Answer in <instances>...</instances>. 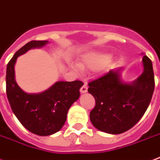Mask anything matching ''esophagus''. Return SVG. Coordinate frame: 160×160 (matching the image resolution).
Masks as SVG:
<instances>
[{"mask_svg":"<svg viewBox=\"0 0 160 160\" xmlns=\"http://www.w3.org/2000/svg\"><path fill=\"white\" fill-rule=\"evenodd\" d=\"M87 89H88V87H87V85H84L82 86V87L80 88V93H82V94L86 93V92H87Z\"/></svg>","mask_w":160,"mask_h":160,"instance_id":"obj_1","label":"esophagus"}]
</instances>
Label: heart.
Wrapping results in <instances>:
<instances>
[{
    "label": "heart",
    "mask_w": 160,
    "mask_h": 160,
    "mask_svg": "<svg viewBox=\"0 0 160 160\" xmlns=\"http://www.w3.org/2000/svg\"><path fill=\"white\" fill-rule=\"evenodd\" d=\"M112 58H107V54L104 53H93L88 55L85 56L77 64V66L82 70L86 69H94L99 66L100 72L105 71L109 67L112 63ZM74 69H77V68L74 67Z\"/></svg>",
    "instance_id": "b5f03b06"
}]
</instances>
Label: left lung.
I'll use <instances>...</instances> for the list:
<instances>
[{"label":"left lung","instance_id":"8db88e82","mask_svg":"<svg viewBox=\"0 0 160 160\" xmlns=\"http://www.w3.org/2000/svg\"><path fill=\"white\" fill-rule=\"evenodd\" d=\"M142 64V73L131 82L122 80V68H118L89 83L88 92L96 100L90 119L96 129L106 133L120 134L142 118L154 91L152 61L144 55Z\"/></svg>","mask_w":160,"mask_h":160}]
</instances>
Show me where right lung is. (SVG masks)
<instances>
[{
	"label": "right lung",
	"instance_id": "obj_1",
	"mask_svg": "<svg viewBox=\"0 0 160 160\" xmlns=\"http://www.w3.org/2000/svg\"><path fill=\"white\" fill-rule=\"evenodd\" d=\"M48 41H31L16 52L7 67V95L12 112L22 126L38 136H49L62 128L72 104L80 97L83 83L57 81L40 93H28L18 85L15 64L19 56L40 48Z\"/></svg>",
	"mask_w": 160,
	"mask_h": 160
}]
</instances>
